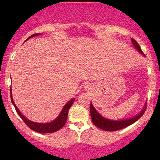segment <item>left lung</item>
Returning a JSON list of instances; mask_svg holds the SVG:
<instances>
[{
    "label": "left lung",
    "mask_w": 160,
    "mask_h": 160,
    "mask_svg": "<svg viewBox=\"0 0 160 160\" xmlns=\"http://www.w3.org/2000/svg\"><path fill=\"white\" fill-rule=\"evenodd\" d=\"M132 41V45L134 46V47L141 53L142 55L145 57V54H143V52H142V50L140 47L138 43H137V41L134 40L133 38H131ZM146 108V104L144 105L143 108H142V110L140 112L136 114L135 117L129 118L127 119H122V120H111L106 119L103 117H102L99 113L96 111L95 107L93 106V105L92 102H90V115L92 118V121L94 123V124L96 127H98V128L101 129L102 130L106 131H117L121 129H123L126 127H128L130 124H132L141 118L143 114L145 112Z\"/></svg>",
    "instance_id": "left-lung-1"
}]
</instances>
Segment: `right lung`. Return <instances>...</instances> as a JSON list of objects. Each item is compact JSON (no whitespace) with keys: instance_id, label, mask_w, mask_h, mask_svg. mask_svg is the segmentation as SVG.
Returning <instances> with one entry per match:
<instances>
[{"instance_id":"1","label":"right lung","mask_w":160,"mask_h":160,"mask_svg":"<svg viewBox=\"0 0 160 160\" xmlns=\"http://www.w3.org/2000/svg\"><path fill=\"white\" fill-rule=\"evenodd\" d=\"M39 35H41V33L32 34V36H30L29 37V38H28V39H26V41H28V39L31 38L34 36H39ZM10 94H11V100H12V102L13 103V105H14L17 113H18L21 119L23 120V122H25V123L27 124V126L29 127L31 130H32L33 131H36V132H39V133H52L54 132H57L58 130H60V129L65 125V122L67 121V117H68V115L69 109L72 106V104H73L74 100H75V98H72L71 100H69V101L65 105L64 107H63L62 111H61V112L60 113V114L58 115V117H57L55 119H54L53 121L48 122V123H37V122H32L28 119H27V118H26L25 116L20 112V111L19 110V108H17V106L14 103V100H13L12 88L10 89Z\"/></svg>"}]
</instances>
